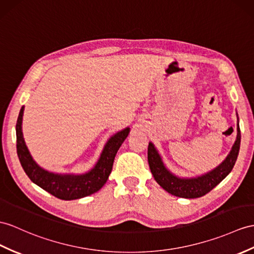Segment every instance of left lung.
Returning <instances> with one entry per match:
<instances>
[{
  "label": "left lung",
  "mask_w": 254,
  "mask_h": 254,
  "mask_svg": "<svg viewBox=\"0 0 254 254\" xmlns=\"http://www.w3.org/2000/svg\"><path fill=\"white\" fill-rule=\"evenodd\" d=\"M238 121V115H237ZM239 122V121H238ZM237 122V137L230 154L218 167L196 178H180L172 174L163 162L156 147L148 143L147 160L155 181L171 195L183 198H198L214 189L232 171L240 148V129Z\"/></svg>",
  "instance_id": "obj_1"
}]
</instances>
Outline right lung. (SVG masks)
<instances>
[{"mask_svg": "<svg viewBox=\"0 0 254 254\" xmlns=\"http://www.w3.org/2000/svg\"><path fill=\"white\" fill-rule=\"evenodd\" d=\"M23 109L24 107L21 108L16 124L17 154L24 172L31 181L49 194L64 200H73L89 196L106 184L112 171L116 153L130 131L129 127L116 132L108 140L97 164L90 171L83 175L54 174L43 169L31 156L22 134Z\"/></svg>", "mask_w": 254, "mask_h": 254, "instance_id": "add662e5", "label": "right lung"}]
</instances>
